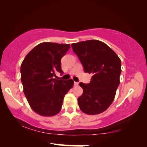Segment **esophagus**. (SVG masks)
Instances as JSON below:
<instances>
[{
	"instance_id": "34e87169",
	"label": "esophagus",
	"mask_w": 147,
	"mask_h": 147,
	"mask_svg": "<svg viewBox=\"0 0 147 147\" xmlns=\"http://www.w3.org/2000/svg\"><path fill=\"white\" fill-rule=\"evenodd\" d=\"M74 86H78V82H74Z\"/></svg>"
}]
</instances>
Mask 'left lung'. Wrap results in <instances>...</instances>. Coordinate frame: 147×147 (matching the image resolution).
I'll return each instance as SVG.
<instances>
[{
    "label": "left lung",
    "mask_w": 147,
    "mask_h": 147,
    "mask_svg": "<svg viewBox=\"0 0 147 147\" xmlns=\"http://www.w3.org/2000/svg\"><path fill=\"white\" fill-rule=\"evenodd\" d=\"M86 73L92 74L89 84L80 82L83 94L78 105L84 113H102L113 102L120 84L121 61L116 53L103 42L88 40L71 45Z\"/></svg>",
    "instance_id": "8db88e82"
}]
</instances>
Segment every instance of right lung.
<instances>
[{
    "instance_id": "obj_1",
    "label": "right lung",
    "mask_w": 147,
    "mask_h": 147,
    "mask_svg": "<svg viewBox=\"0 0 147 147\" xmlns=\"http://www.w3.org/2000/svg\"><path fill=\"white\" fill-rule=\"evenodd\" d=\"M69 47V44L41 43L22 62L21 80L24 94L31 108L39 115L51 116L59 113L64 96L73 87L71 79L54 78L56 72L63 73L61 59Z\"/></svg>"
}]
</instances>
